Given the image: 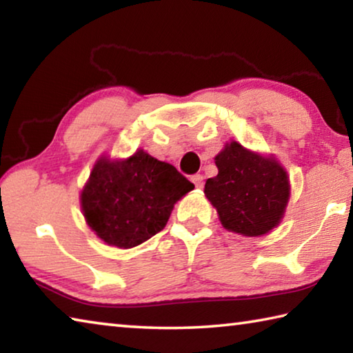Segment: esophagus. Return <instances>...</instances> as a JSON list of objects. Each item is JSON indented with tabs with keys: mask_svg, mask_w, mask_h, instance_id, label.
I'll return each instance as SVG.
<instances>
[{
	"mask_svg": "<svg viewBox=\"0 0 353 353\" xmlns=\"http://www.w3.org/2000/svg\"><path fill=\"white\" fill-rule=\"evenodd\" d=\"M191 181H193V183H194L198 188L204 187V176H202V174H194L193 177H191Z\"/></svg>",
	"mask_w": 353,
	"mask_h": 353,
	"instance_id": "1",
	"label": "esophagus"
}]
</instances>
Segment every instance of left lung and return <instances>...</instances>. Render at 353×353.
<instances>
[{"instance_id": "left-lung-1", "label": "left lung", "mask_w": 353, "mask_h": 353, "mask_svg": "<svg viewBox=\"0 0 353 353\" xmlns=\"http://www.w3.org/2000/svg\"><path fill=\"white\" fill-rule=\"evenodd\" d=\"M214 163L218 176L207 179L204 193L227 230L259 236L279 225L290 199V181L276 159L230 141Z\"/></svg>"}]
</instances>
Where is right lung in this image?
Returning <instances> with one entry per match:
<instances>
[{
  "instance_id": "1",
  "label": "right lung",
  "mask_w": 353,
  "mask_h": 353,
  "mask_svg": "<svg viewBox=\"0 0 353 353\" xmlns=\"http://www.w3.org/2000/svg\"><path fill=\"white\" fill-rule=\"evenodd\" d=\"M193 188L174 166L143 149L126 160L101 157L81 193L82 213L109 246L135 248L163 230L172 207Z\"/></svg>"
}]
</instances>
